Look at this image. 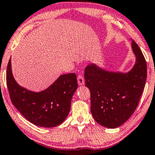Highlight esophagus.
<instances>
[{
	"label": "esophagus",
	"mask_w": 155,
	"mask_h": 155,
	"mask_svg": "<svg viewBox=\"0 0 155 155\" xmlns=\"http://www.w3.org/2000/svg\"><path fill=\"white\" fill-rule=\"evenodd\" d=\"M77 81H78V84L81 86L84 85V83H85V81H84L83 76H82L81 74H79V76H78V78H77Z\"/></svg>",
	"instance_id": "34e87169"
}]
</instances>
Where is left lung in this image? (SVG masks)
I'll return each instance as SVG.
<instances>
[{
	"label": "left lung",
	"mask_w": 155,
	"mask_h": 155,
	"mask_svg": "<svg viewBox=\"0 0 155 155\" xmlns=\"http://www.w3.org/2000/svg\"><path fill=\"white\" fill-rule=\"evenodd\" d=\"M132 49L135 64L127 73L106 71L91 64L86 67V86L91 93V111L98 124L108 128L120 126L139 104L147 79V63L135 41Z\"/></svg>",
	"instance_id": "8db88e82"
}]
</instances>
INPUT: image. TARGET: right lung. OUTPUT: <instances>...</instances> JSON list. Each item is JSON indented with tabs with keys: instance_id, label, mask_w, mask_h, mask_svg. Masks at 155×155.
Segmentation results:
<instances>
[{
	"instance_id": "right-lung-1",
	"label": "right lung",
	"mask_w": 155,
	"mask_h": 155,
	"mask_svg": "<svg viewBox=\"0 0 155 155\" xmlns=\"http://www.w3.org/2000/svg\"><path fill=\"white\" fill-rule=\"evenodd\" d=\"M6 83L14 106L38 126L52 127L62 123L69 113L72 96L78 87L74 73L62 74L47 89L33 92L20 86L14 79L8 61Z\"/></svg>"
}]
</instances>
